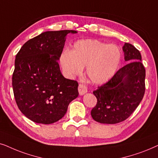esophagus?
<instances>
[{"mask_svg": "<svg viewBox=\"0 0 158 158\" xmlns=\"http://www.w3.org/2000/svg\"><path fill=\"white\" fill-rule=\"evenodd\" d=\"M78 89H79V93L80 95H83V94H85L87 92V88L83 84H79Z\"/></svg>", "mask_w": 158, "mask_h": 158, "instance_id": "esophagus-1", "label": "esophagus"}]
</instances>
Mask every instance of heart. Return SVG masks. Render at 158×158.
Returning <instances> with one entry per match:
<instances>
[{
    "mask_svg": "<svg viewBox=\"0 0 158 158\" xmlns=\"http://www.w3.org/2000/svg\"><path fill=\"white\" fill-rule=\"evenodd\" d=\"M122 52L115 45L94 39L80 40L69 50H64L60 56V64L66 76L72 78L80 74L86 66L89 80L103 84L110 80L118 70Z\"/></svg>",
    "mask_w": 158,
    "mask_h": 158,
    "instance_id": "heart-1",
    "label": "heart"
}]
</instances>
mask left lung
<instances>
[{"instance_id": "left-lung-1", "label": "left lung", "mask_w": 158, "mask_h": 158, "mask_svg": "<svg viewBox=\"0 0 158 158\" xmlns=\"http://www.w3.org/2000/svg\"><path fill=\"white\" fill-rule=\"evenodd\" d=\"M123 51L125 61L129 63L93 92L98 102L91 115L99 123L114 124L125 121L144 97L145 69L140 52L129 43L124 44Z\"/></svg>"}]
</instances>
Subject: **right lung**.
Here are the masks:
<instances>
[{
    "label": "right lung",
    "instance_id": "obj_1",
    "mask_svg": "<svg viewBox=\"0 0 158 158\" xmlns=\"http://www.w3.org/2000/svg\"><path fill=\"white\" fill-rule=\"evenodd\" d=\"M69 33L77 31L41 33L24 43L16 56L12 77L14 98L21 112L35 123L59 121L79 95L77 81L66 79L58 62Z\"/></svg>",
    "mask_w": 158,
    "mask_h": 158
}]
</instances>
